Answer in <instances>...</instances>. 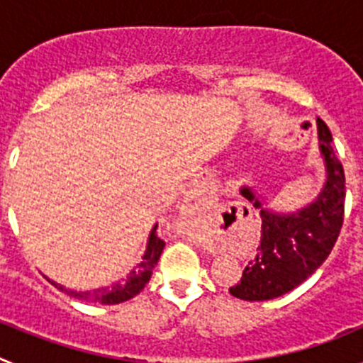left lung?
<instances>
[{
    "label": "left lung",
    "mask_w": 363,
    "mask_h": 363,
    "mask_svg": "<svg viewBox=\"0 0 363 363\" xmlns=\"http://www.w3.org/2000/svg\"><path fill=\"white\" fill-rule=\"evenodd\" d=\"M316 127L325 165V184L316 200L296 213H274L264 207L251 187L240 191L252 201L262 218V238L256 256L243 269L242 280L229 289L240 300H272L293 291L325 262L338 240L344 225V167L333 149L329 127L320 118Z\"/></svg>",
    "instance_id": "1"
}]
</instances>
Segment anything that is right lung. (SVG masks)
<instances>
[{"instance_id":"right-lung-1","label":"right lung","mask_w":363,"mask_h":363,"mask_svg":"<svg viewBox=\"0 0 363 363\" xmlns=\"http://www.w3.org/2000/svg\"><path fill=\"white\" fill-rule=\"evenodd\" d=\"M156 229H158V223H156L154 229L150 230L149 242H147V249L142 262L127 274V278L116 281V284L92 291H72L63 287V285L56 284V281L52 280L49 281L54 287H57V289L62 291V293L69 294V296L78 298V300L83 301H92V303H101V306H114V303H121V301L130 300V298H134L136 294H140V291H143V287L149 284L150 277H152V269L158 264L160 256H162L163 252V247H165V242H163L162 238H158Z\"/></svg>"}]
</instances>
